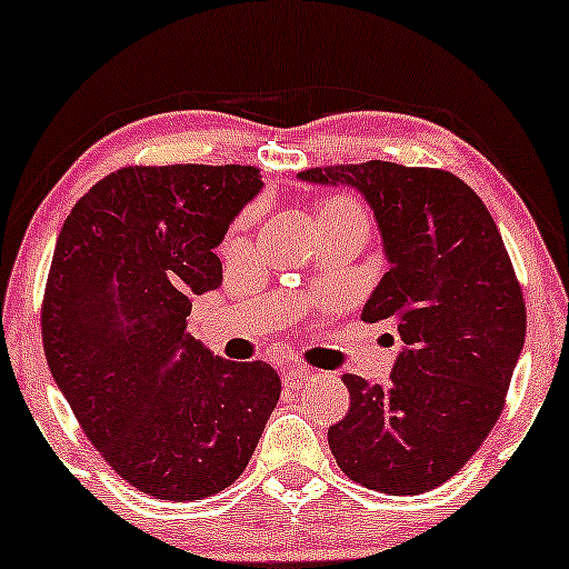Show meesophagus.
I'll return each mask as SVG.
<instances>
[{
	"label": "esophagus",
	"instance_id": "esophagus-1",
	"mask_svg": "<svg viewBox=\"0 0 569 569\" xmlns=\"http://www.w3.org/2000/svg\"><path fill=\"white\" fill-rule=\"evenodd\" d=\"M283 380L286 383H299V380H307L312 372H309V368H301V365H283Z\"/></svg>",
	"mask_w": 569,
	"mask_h": 569
}]
</instances>
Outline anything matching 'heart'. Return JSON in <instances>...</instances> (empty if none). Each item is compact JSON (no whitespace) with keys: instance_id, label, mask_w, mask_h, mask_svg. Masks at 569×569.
<instances>
[{"instance_id":"b5f03b06","label":"heart","mask_w":569,"mask_h":569,"mask_svg":"<svg viewBox=\"0 0 569 569\" xmlns=\"http://www.w3.org/2000/svg\"><path fill=\"white\" fill-rule=\"evenodd\" d=\"M349 212H362V207L349 197H330L326 204H322L320 218H330V214H349Z\"/></svg>"}]
</instances>
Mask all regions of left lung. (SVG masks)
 Here are the masks:
<instances>
[{
  "instance_id": "8db88e82",
  "label": "left lung",
  "mask_w": 569,
  "mask_h": 569,
  "mask_svg": "<svg viewBox=\"0 0 569 569\" xmlns=\"http://www.w3.org/2000/svg\"><path fill=\"white\" fill-rule=\"evenodd\" d=\"M349 183L376 212L391 268L362 309L405 351L386 386L343 376L349 415L328 428L343 476L388 496L441 486L505 409L525 343V299L483 199L455 172L370 160L299 172Z\"/></svg>"
}]
</instances>
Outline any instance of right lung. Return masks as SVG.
<instances>
[{"instance_id": "right-lung-1", "label": "right lung", "mask_w": 569, "mask_h": 569, "mask_svg": "<svg viewBox=\"0 0 569 569\" xmlns=\"http://www.w3.org/2000/svg\"><path fill=\"white\" fill-rule=\"evenodd\" d=\"M260 178L254 164H126L57 236L41 301L49 370L104 462L154 499L226 491L280 399L268 362H228L186 330Z\"/></svg>"}]
</instances>
